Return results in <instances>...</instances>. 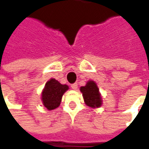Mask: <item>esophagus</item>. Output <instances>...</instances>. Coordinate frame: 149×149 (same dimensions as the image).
Listing matches in <instances>:
<instances>
[{
	"instance_id": "esophagus-1",
	"label": "esophagus",
	"mask_w": 149,
	"mask_h": 149,
	"mask_svg": "<svg viewBox=\"0 0 149 149\" xmlns=\"http://www.w3.org/2000/svg\"><path fill=\"white\" fill-rule=\"evenodd\" d=\"M71 88L73 89V90H77V88H78V85L77 83H74V84H72L71 85Z\"/></svg>"
}]
</instances>
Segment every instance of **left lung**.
<instances>
[{
    "label": "left lung",
    "mask_w": 149,
    "mask_h": 149,
    "mask_svg": "<svg viewBox=\"0 0 149 149\" xmlns=\"http://www.w3.org/2000/svg\"><path fill=\"white\" fill-rule=\"evenodd\" d=\"M84 97V103L91 108H99L102 104V98L99 88L93 81H88L85 86L80 88Z\"/></svg>",
    "instance_id": "obj_1"
}]
</instances>
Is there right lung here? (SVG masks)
<instances>
[{
    "instance_id": "1",
    "label": "right lung",
    "mask_w": 149,
    "mask_h": 149,
    "mask_svg": "<svg viewBox=\"0 0 149 149\" xmlns=\"http://www.w3.org/2000/svg\"><path fill=\"white\" fill-rule=\"evenodd\" d=\"M68 89V85L61 84L53 78L50 79L42 91L41 100L44 106L48 110L56 109L61 104L63 94Z\"/></svg>"
}]
</instances>
